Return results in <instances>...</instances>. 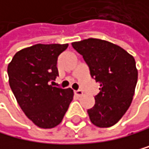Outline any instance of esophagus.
Here are the masks:
<instances>
[{
    "instance_id": "obj_1",
    "label": "esophagus",
    "mask_w": 149,
    "mask_h": 149,
    "mask_svg": "<svg viewBox=\"0 0 149 149\" xmlns=\"http://www.w3.org/2000/svg\"><path fill=\"white\" fill-rule=\"evenodd\" d=\"M74 93H75V95L77 97H81V96H82V94H84L81 90H76V91H74Z\"/></svg>"
}]
</instances>
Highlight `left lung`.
Listing matches in <instances>:
<instances>
[{
	"instance_id": "obj_1",
	"label": "left lung",
	"mask_w": 149,
	"mask_h": 149,
	"mask_svg": "<svg viewBox=\"0 0 149 149\" xmlns=\"http://www.w3.org/2000/svg\"><path fill=\"white\" fill-rule=\"evenodd\" d=\"M72 47L88 65L91 77L100 84L96 103L87 110L92 123L100 128L116 124L130 106L138 71L132 55L109 41L88 38Z\"/></svg>"
}]
</instances>
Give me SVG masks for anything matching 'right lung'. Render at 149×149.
<instances>
[{"label": "right lung", "instance_id": "right-lung-1", "mask_svg": "<svg viewBox=\"0 0 149 149\" xmlns=\"http://www.w3.org/2000/svg\"><path fill=\"white\" fill-rule=\"evenodd\" d=\"M68 44H36L20 49L7 68L9 84L30 120L41 129L59 125L73 100L71 88L52 86L58 76L57 58Z\"/></svg>", "mask_w": 149, "mask_h": 149}]
</instances>
